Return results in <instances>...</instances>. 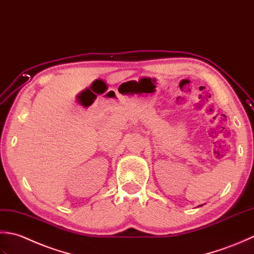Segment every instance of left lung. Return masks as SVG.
Returning a JSON list of instances; mask_svg holds the SVG:
<instances>
[{
  "mask_svg": "<svg viewBox=\"0 0 254 254\" xmlns=\"http://www.w3.org/2000/svg\"><path fill=\"white\" fill-rule=\"evenodd\" d=\"M199 206H201V205H199ZM199 206H198V207H199Z\"/></svg>",
  "mask_w": 254,
  "mask_h": 254,
  "instance_id": "8db88e82",
  "label": "left lung"
}]
</instances>
